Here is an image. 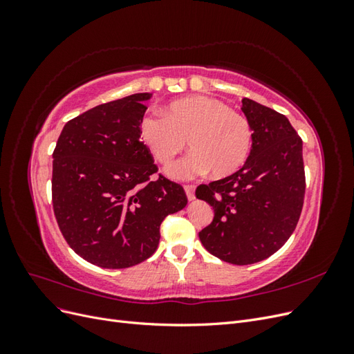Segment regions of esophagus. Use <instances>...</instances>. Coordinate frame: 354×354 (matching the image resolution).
<instances>
[{"label":"esophagus","mask_w":354,"mask_h":354,"mask_svg":"<svg viewBox=\"0 0 354 354\" xmlns=\"http://www.w3.org/2000/svg\"><path fill=\"white\" fill-rule=\"evenodd\" d=\"M185 190H186L187 199H189V201H194V199H195V186L186 185V186H185Z\"/></svg>","instance_id":"34e87169"}]
</instances>
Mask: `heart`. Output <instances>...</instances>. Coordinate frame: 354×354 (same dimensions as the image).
<instances>
[{
    "instance_id": "obj_1",
    "label": "heart",
    "mask_w": 354,
    "mask_h": 354,
    "mask_svg": "<svg viewBox=\"0 0 354 354\" xmlns=\"http://www.w3.org/2000/svg\"><path fill=\"white\" fill-rule=\"evenodd\" d=\"M138 137L159 164L168 165L187 146L190 153L171 165L167 174L187 180L205 173L224 178L239 171L250 156L252 128L227 103L207 95L177 99L164 108V118L146 115Z\"/></svg>"
}]
</instances>
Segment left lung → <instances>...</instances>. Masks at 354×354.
I'll return each mask as SVG.
<instances>
[{
  "label": "left lung",
  "instance_id": "8db88e82",
  "mask_svg": "<svg viewBox=\"0 0 354 354\" xmlns=\"http://www.w3.org/2000/svg\"><path fill=\"white\" fill-rule=\"evenodd\" d=\"M242 112L252 128V149L236 173L201 185L196 198L214 209L199 232L217 259L245 266L282 248L297 227L306 194L303 142L288 118L251 99Z\"/></svg>",
  "mask_w": 354,
  "mask_h": 354
}]
</instances>
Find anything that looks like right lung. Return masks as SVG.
<instances>
[{"mask_svg":"<svg viewBox=\"0 0 354 354\" xmlns=\"http://www.w3.org/2000/svg\"><path fill=\"white\" fill-rule=\"evenodd\" d=\"M137 93L68 121L53 152L51 195L59 229L71 248L103 269L147 260L160 223L187 203L185 189L164 176L138 137L143 102Z\"/></svg>","mask_w":354,"mask_h":354,"instance_id":"add662e5","label":"right lung"}]
</instances>
